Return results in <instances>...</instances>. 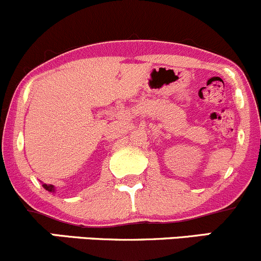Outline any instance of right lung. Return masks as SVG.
<instances>
[{"label":"right lung","instance_id":"obj_1","mask_svg":"<svg viewBox=\"0 0 261 261\" xmlns=\"http://www.w3.org/2000/svg\"><path fill=\"white\" fill-rule=\"evenodd\" d=\"M43 188L48 191H54V186L50 185V184H43Z\"/></svg>","mask_w":261,"mask_h":261}]
</instances>
